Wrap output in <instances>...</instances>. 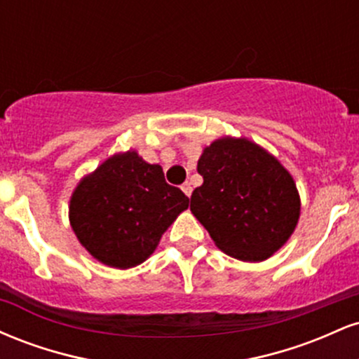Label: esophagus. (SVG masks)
I'll return each mask as SVG.
<instances>
[{
    "instance_id": "34e87169",
    "label": "esophagus",
    "mask_w": 359,
    "mask_h": 359,
    "mask_svg": "<svg viewBox=\"0 0 359 359\" xmlns=\"http://www.w3.org/2000/svg\"><path fill=\"white\" fill-rule=\"evenodd\" d=\"M180 189H182V192L185 194V196L191 197V194H192V185H191V184H189V182H184V184H182V187H180Z\"/></svg>"
}]
</instances>
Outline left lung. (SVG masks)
<instances>
[{
	"instance_id": "obj_1",
	"label": "left lung",
	"mask_w": 359,
	"mask_h": 359,
	"mask_svg": "<svg viewBox=\"0 0 359 359\" xmlns=\"http://www.w3.org/2000/svg\"><path fill=\"white\" fill-rule=\"evenodd\" d=\"M204 182L191 211L217 248L243 262H263L297 226L300 199L294 179L275 156L245 138L211 143L197 162Z\"/></svg>"
}]
</instances>
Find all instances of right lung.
Returning <instances> with one entry per match:
<instances>
[{
  "mask_svg": "<svg viewBox=\"0 0 359 359\" xmlns=\"http://www.w3.org/2000/svg\"><path fill=\"white\" fill-rule=\"evenodd\" d=\"M189 197L165 182L160 165L135 151L111 156L72 194L71 224L81 245L113 269H131L154 253Z\"/></svg>",
  "mask_w": 359,
  "mask_h": 359,
  "instance_id": "1",
  "label": "right lung"
}]
</instances>
